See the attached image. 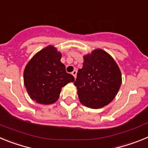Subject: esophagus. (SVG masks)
I'll use <instances>...</instances> for the list:
<instances>
[{
	"mask_svg": "<svg viewBox=\"0 0 148 148\" xmlns=\"http://www.w3.org/2000/svg\"><path fill=\"white\" fill-rule=\"evenodd\" d=\"M76 74H77V71L76 70H73V72H72V75L74 76V78H76Z\"/></svg>",
	"mask_w": 148,
	"mask_h": 148,
	"instance_id": "34e87169",
	"label": "esophagus"
}]
</instances>
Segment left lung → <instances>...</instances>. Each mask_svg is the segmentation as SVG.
Instances as JSON below:
<instances>
[{
  "mask_svg": "<svg viewBox=\"0 0 148 148\" xmlns=\"http://www.w3.org/2000/svg\"><path fill=\"white\" fill-rule=\"evenodd\" d=\"M74 84L81 103L98 109L114 99L121 84V74L113 58L98 49L84 56L83 67L78 70Z\"/></svg>",
  "mask_w": 148,
  "mask_h": 148,
  "instance_id": "1",
  "label": "left lung"
}]
</instances>
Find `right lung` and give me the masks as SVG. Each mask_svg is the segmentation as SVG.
Masks as SVG:
<instances>
[{
  "mask_svg": "<svg viewBox=\"0 0 148 148\" xmlns=\"http://www.w3.org/2000/svg\"><path fill=\"white\" fill-rule=\"evenodd\" d=\"M61 54L53 46L40 50L29 61L23 73L29 95L39 104H50L59 98L61 88L74 82L61 62Z\"/></svg>",
  "mask_w": 148,
  "mask_h": 148,
  "instance_id": "obj_1",
  "label": "right lung"
}]
</instances>
